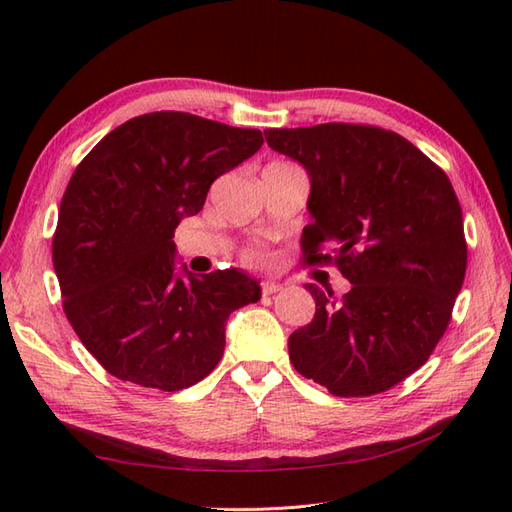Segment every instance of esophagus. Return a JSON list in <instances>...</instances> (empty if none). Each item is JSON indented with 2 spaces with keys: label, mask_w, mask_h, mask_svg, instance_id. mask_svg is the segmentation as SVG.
<instances>
[{
  "label": "esophagus",
  "mask_w": 512,
  "mask_h": 512,
  "mask_svg": "<svg viewBox=\"0 0 512 512\" xmlns=\"http://www.w3.org/2000/svg\"><path fill=\"white\" fill-rule=\"evenodd\" d=\"M282 289V284L276 282V280H265L263 284H260V291H263V295H273L278 293Z\"/></svg>",
  "instance_id": "34e87169"
}]
</instances>
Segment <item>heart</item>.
Returning <instances> with one entry per match:
<instances>
[{
    "mask_svg": "<svg viewBox=\"0 0 512 512\" xmlns=\"http://www.w3.org/2000/svg\"><path fill=\"white\" fill-rule=\"evenodd\" d=\"M243 260L247 265H254V267H260V265H267L269 263V254L265 252V249H247V252L243 254Z\"/></svg>",
    "mask_w": 512,
    "mask_h": 512,
    "instance_id": "obj_1",
    "label": "heart"
}]
</instances>
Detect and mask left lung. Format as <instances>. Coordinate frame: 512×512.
I'll use <instances>...</instances> for the list:
<instances>
[{
    "label": "left lung",
    "instance_id": "1",
    "mask_svg": "<svg viewBox=\"0 0 512 512\" xmlns=\"http://www.w3.org/2000/svg\"><path fill=\"white\" fill-rule=\"evenodd\" d=\"M265 139L310 176L302 260L334 263L352 282L341 299L306 284L317 313L289 336L291 363L336 397L389 391L430 358L465 280L454 186L421 149L376 126L271 128Z\"/></svg>",
    "mask_w": 512,
    "mask_h": 512
}]
</instances>
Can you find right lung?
I'll list each match as a JSON object with an SVG mask.
<instances>
[{"mask_svg":"<svg viewBox=\"0 0 512 512\" xmlns=\"http://www.w3.org/2000/svg\"><path fill=\"white\" fill-rule=\"evenodd\" d=\"M260 145V130L160 110L108 132L73 171L52 258L71 328L110 376L171 393L217 367L230 313L260 286L236 269L176 276L173 232Z\"/></svg>","mask_w":512,"mask_h":512,"instance_id":"right-lung-1","label":"right lung"}]
</instances>
